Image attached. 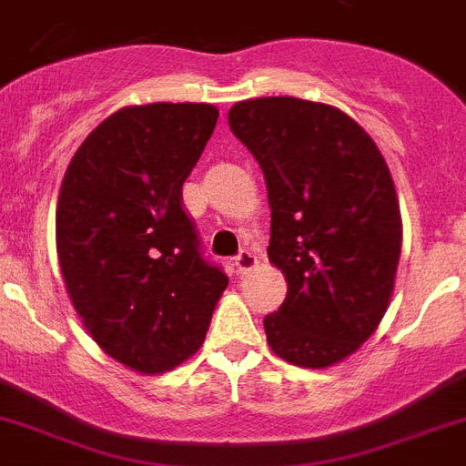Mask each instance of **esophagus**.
Returning a JSON list of instances; mask_svg holds the SVG:
<instances>
[{
  "mask_svg": "<svg viewBox=\"0 0 466 466\" xmlns=\"http://www.w3.org/2000/svg\"><path fill=\"white\" fill-rule=\"evenodd\" d=\"M257 267V255L255 252H249V249H240L236 257V268L238 274H248L252 268Z\"/></svg>",
  "mask_w": 466,
  "mask_h": 466,
  "instance_id": "34e87169",
  "label": "esophagus"
}]
</instances>
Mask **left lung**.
Masks as SVG:
<instances>
[{
    "mask_svg": "<svg viewBox=\"0 0 466 466\" xmlns=\"http://www.w3.org/2000/svg\"><path fill=\"white\" fill-rule=\"evenodd\" d=\"M233 136L259 161L271 207L268 259L288 293L264 317L280 360L343 362L386 314L402 221L383 155L355 118L298 97L230 106Z\"/></svg>",
    "mask_w": 466,
    "mask_h": 466,
    "instance_id": "1",
    "label": "left lung"
}]
</instances>
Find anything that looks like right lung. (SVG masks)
Masks as SVG:
<instances>
[{"instance_id":"add662e5","label":"right lung","mask_w":466,"mask_h":466,"mask_svg":"<svg viewBox=\"0 0 466 466\" xmlns=\"http://www.w3.org/2000/svg\"><path fill=\"white\" fill-rule=\"evenodd\" d=\"M217 118V106L192 102L118 109L61 180L56 252L68 298L95 343L140 374L195 355L228 286L183 209V183Z\"/></svg>"}]
</instances>
